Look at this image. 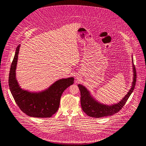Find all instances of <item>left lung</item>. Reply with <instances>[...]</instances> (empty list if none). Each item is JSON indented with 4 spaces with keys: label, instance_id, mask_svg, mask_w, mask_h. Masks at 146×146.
Masks as SVG:
<instances>
[{
    "label": "left lung",
    "instance_id": "1",
    "mask_svg": "<svg viewBox=\"0 0 146 146\" xmlns=\"http://www.w3.org/2000/svg\"><path fill=\"white\" fill-rule=\"evenodd\" d=\"M132 67L133 72V79L132 86L130 90L127 92L124 98L117 104L112 105L102 104L95 100L91 96L90 92L83 85L79 84L78 88L80 91V102L82 108L88 116L93 118H100L106 116L112 115L117 113L123 107L129 97L134 90L136 82V70L133 64V60L132 57Z\"/></svg>",
    "mask_w": 146,
    "mask_h": 146
}]
</instances>
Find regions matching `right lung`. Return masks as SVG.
<instances>
[{
  "mask_svg": "<svg viewBox=\"0 0 146 146\" xmlns=\"http://www.w3.org/2000/svg\"><path fill=\"white\" fill-rule=\"evenodd\" d=\"M20 45L15 52L9 76V86L14 100L22 111L29 117L49 118L57 111L63 91L74 83V78L61 79L40 92L22 90L16 78V69Z\"/></svg>",
  "mask_w": 146,
  "mask_h": 146,
  "instance_id": "right-lung-1",
  "label": "right lung"
}]
</instances>
